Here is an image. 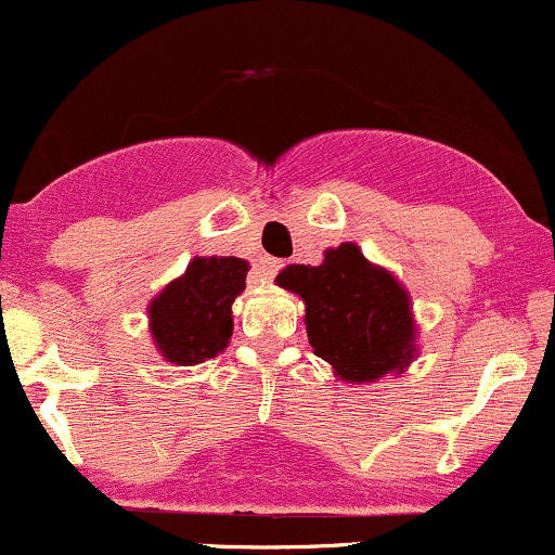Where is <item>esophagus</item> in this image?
<instances>
[{
  "label": "esophagus",
  "instance_id": "obj_1",
  "mask_svg": "<svg viewBox=\"0 0 555 555\" xmlns=\"http://www.w3.org/2000/svg\"><path fill=\"white\" fill-rule=\"evenodd\" d=\"M279 269H282V260H276V258H269V256H263L258 260V266H256V276L260 279V282H271L273 276H276L279 273Z\"/></svg>",
  "mask_w": 555,
  "mask_h": 555
}]
</instances>
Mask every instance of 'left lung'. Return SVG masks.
Instances as JSON below:
<instances>
[{"label":"left lung","mask_w":555,"mask_h":555,"mask_svg":"<svg viewBox=\"0 0 555 555\" xmlns=\"http://www.w3.org/2000/svg\"><path fill=\"white\" fill-rule=\"evenodd\" d=\"M276 284L302 299L313 352L344 384L399 378L420 354L410 292L354 242L328 247L321 266H286Z\"/></svg>","instance_id":"obj_1"}]
</instances>
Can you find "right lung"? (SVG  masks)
Here are the masks:
<instances>
[{"label":"right lung","mask_w":555,"mask_h":555,"mask_svg":"<svg viewBox=\"0 0 555 555\" xmlns=\"http://www.w3.org/2000/svg\"><path fill=\"white\" fill-rule=\"evenodd\" d=\"M250 263L234 256H195L149 302V331L171 365H197L229 347L232 302L245 289Z\"/></svg>","instance_id":"obj_1"}]
</instances>
